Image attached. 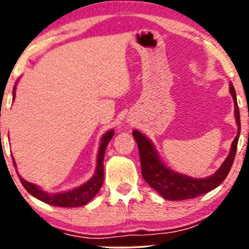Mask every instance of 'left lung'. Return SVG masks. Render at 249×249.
<instances>
[{"label": "left lung", "instance_id": "1", "mask_svg": "<svg viewBox=\"0 0 249 249\" xmlns=\"http://www.w3.org/2000/svg\"><path fill=\"white\" fill-rule=\"evenodd\" d=\"M230 92L233 97L234 104H235V119L238 124V134L234 139L231 152L226 158L221 167L216 171L213 176L205 179H194L191 177L179 174L165 166L159 159L158 153L154 150L152 142L139 131H133V137L136 139L139 148V157H141L142 164V176L145 181L154 188L161 196L167 200H186L192 199L196 196H201L210 191L218 187L220 184L226 179L228 172L232 167L234 158H235L236 146L240 136V112L238 102H236L235 90L233 84H230Z\"/></svg>", "mask_w": 249, "mask_h": 249}]
</instances>
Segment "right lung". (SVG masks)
<instances>
[{"instance_id": "right-lung-1", "label": "right lung", "mask_w": 249, "mask_h": 249, "mask_svg": "<svg viewBox=\"0 0 249 249\" xmlns=\"http://www.w3.org/2000/svg\"><path fill=\"white\" fill-rule=\"evenodd\" d=\"M14 97H15V88H14ZM112 130L108 131L103 136L101 147H99L98 152V158H97V168L95 176L92 177L89 181L85 182L82 186L75 188V190L69 191V192L65 193H57V194H48L45 193L44 191H42L41 188L37 187L36 185L31 184L29 181H25L24 179L19 178L21 180L22 185H23L25 190L29 192L31 196H35L38 200H41L43 202H47V204L53 205V206L57 207H78V206H84L87 205L93 196H96L97 193L101 190L103 181H104V154L105 150H107V146L108 142L111 141V138L113 137ZM13 158V157H11ZM14 166H15V160L13 158Z\"/></svg>"}]
</instances>
